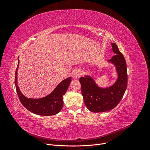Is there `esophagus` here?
Listing matches in <instances>:
<instances>
[{
	"label": "esophagus",
	"instance_id": "34e87169",
	"mask_svg": "<svg viewBox=\"0 0 150 150\" xmlns=\"http://www.w3.org/2000/svg\"><path fill=\"white\" fill-rule=\"evenodd\" d=\"M82 75V72L79 69H76L73 72V76L75 78H79Z\"/></svg>",
	"mask_w": 150,
	"mask_h": 150
}]
</instances>
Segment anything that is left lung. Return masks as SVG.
Segmentation results:
<instances>
[{
	"mask_svg": "<svg viewBox=\"0 0 150 150\" xmlns=\"http://www.w3.org/2000/svg\"><path fill=\"white\" fill-rule=\"evenodd\" d=\"M112 47L116 54L110 61L115 64L118 73V79L114 85L102 89L90 77L86 76L79 79L84 104L91 112H101L112 110L120 103L126 91L128 74L125 59L116 44L112 43Z\"/></svg>",
	"mask_w": 150,
	"mask_h": 150,
	"instance_id": "1",
	"label": "left lung"
}]
</instances>
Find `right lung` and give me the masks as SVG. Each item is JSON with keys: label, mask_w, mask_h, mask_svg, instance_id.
<instances>
[{"label": "right lung", "mask_w": 150, "mask_h": 150, "mask_svg": "<svg viewBox=\"0 0 150 150\" xmlns=\"http://www.w3.org/2000/svg\"><path fill=\"white\" fill-rule=\"evenodd\" d=\"M18 65L16 71L15 85L18 97L22 105L29 111L40 116H52L60 112L63 106V96L69 88L71 78L62 81L54 91L46 97L40 99H28L21 93L18 87L17 78Z\"/></svg>", "instance_id": "add662e5"}]
</instances>
